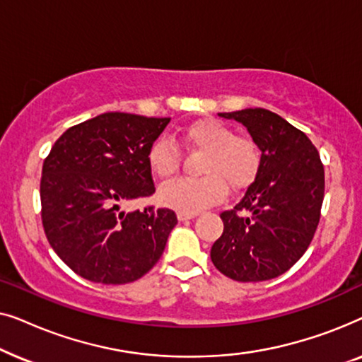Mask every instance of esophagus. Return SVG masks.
<instances>
[{"label": "esophagus", "instance_id": "obj_1", "mask_svg": "<svg viewBox=\"0 0 362 362\" xmlns=\"http://www.w3.org/2000/svg\"><path fill=\"white\" fill-rule=\"evenodd\" d=\"M192 217H196V214H187V212H177V219H180V221H187V219H192Z\"/></svg>", "mask_w": 362, "mask_h": 362}]
</instances>
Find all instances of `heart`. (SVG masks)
Returning a JSON list of instances; mask_svg holds the SVG:
<instances>
[{
    "instance_id": "b5f03b06",
    "label": "heart",
    "mask_w": 362,
    "mask_h": 362,
    "mask_svg": "<svg viewBox=\"0 0 362 362\" xmlns=\"http://www.w3.org/2000/svg\"><path fill=\"white\" fill-rule=\"evenodd\" d=\"M181 141L192 151L202 153L197 171L199 180L168 182L158 192L161 204L180 212L196 214L214 204L230 189H244L254 182L260 170V150L254 140L235 136V132L216 118L197 120L181 130ZM153 175L171 180L180 168V150L170 138L160 136L146 151Z\"/></svg>"
}]
</instances>
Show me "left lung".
Returning <instances> with one entry per match:
<instances>
[{
    "label": "left lung",
    "instance_id": "1",
    "mask_svg": "<svg viewBox=\"0 0 362 362\" xmlns=\"http://www.w3.org/2000/svg\"><path fill=\"white\" fill-rule=\"evenodd\" d=\"M242 123L262 151L255 181L221 219L211 249L216 269L235 281L275 279L301 259L320 222L325 170L310 138L265 108L219 113Z\"/></svg>",
    "mask_w": 362,
    "mask_h": 362
}]
</instances>
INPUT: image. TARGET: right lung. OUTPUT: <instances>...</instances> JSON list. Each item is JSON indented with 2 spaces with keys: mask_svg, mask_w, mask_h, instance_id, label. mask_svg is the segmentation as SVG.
Returning a JSON list of instances; mask_svg holds the SVG:
<instances>
[{
  "mask_svg": "<svg viewBox=\"0 0 362 362\" xmlns=\"http://www.w3.org/2000/svg\"><path fill=\"white\" fill-rule=\"evenodd\" d=\"M171 118L108 112L66 130L42 165L41 216L54 252L95 284L148 274L177 224L171 209L127 212L155 192L146 151Z\"/></svg>",
  "mask_w": 362,
  "mask_h": 362,
  "instance_id": "right-lung-1",
  "label": "right lung"
}]
</instances>
